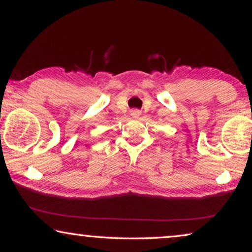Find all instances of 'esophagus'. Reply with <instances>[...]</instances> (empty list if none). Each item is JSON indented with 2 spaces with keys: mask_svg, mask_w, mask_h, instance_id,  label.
<instances>
[{
  "mask_svg": "<svg viewBox=\"0 0 252 252\" xmlns=\"http://www.w3.org/2000/svg\"><path fill=\"white\" fill-rule=\"evenodd\" d=\"M131 116L133 118H138L140 116V111L139 110H133L131 111Z\"/></svg>",
  "mask_w": 252,
  "mask_h": 252,
  "instance_id": "34e87169",
  "label": "esophagus"
}]
</instances>
